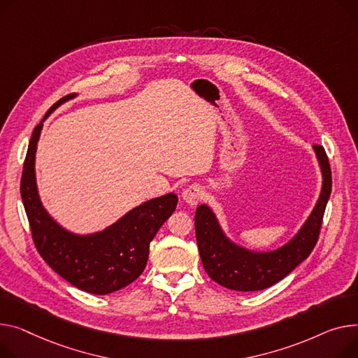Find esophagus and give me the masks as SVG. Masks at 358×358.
Returning a JSON list of instances; mask_svg holds the SVG:
<instances>
[{"label": "esophagus", "mask_w": 358, "mask_h": 358, "mask_svg": "<svg viewBox=\"0 0 358 358\" xmlns=\"http://www.w3.org/2000/svg\"><path fill=\"white\" fill-rule=\"evenodd\" d=\"M201 197H203V189H201V187L197 185V184L188 185V187L184 189V192H182V199H184V201H185L187 204H189V206L199 204L200 200H201Z\"/></svg>", "instance_id": "esophagus-1"}]
</instances>
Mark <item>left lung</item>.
Returning <instances> with one entry per match:
<instances>
[{
    "label": "left lung",
    "instance_id": "left-lung-1",
    "mask_svg": "<svg viewBox=\"0 0 358 358\" xmlns=\"http://www.w3.org/2000/svg\"><path fill=\"white\" fill-rule=\"evenodd\" d=\"M313 150L322 174L320 197L296 234L288 243L275 250L257 252L231 242L213 210L207 204L197 207L194 217L197 246L203 266L214 282L233 291H262L291 273L311 255L318 242L324 211L332 187L325 150L317 144L313 145Z\"/></svg>",
    "mask_w": 358,
    "mask_h": 358
}]
</instances>
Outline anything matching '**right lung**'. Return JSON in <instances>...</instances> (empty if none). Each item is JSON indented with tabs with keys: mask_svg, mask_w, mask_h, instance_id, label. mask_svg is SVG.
Masks as SVG:
<instances>
[{
	"mask_svg": "<svg viewBox=\"0 0 358 358\" xmlns=\"http://www.w3.org/2000/svg\"><path fill=\"white\" fill-rule=\"evenodd\" d=\"M78 94L56 102L34 128L21 177V199L33 241L40 256L56 273L73 287L94 295H108L132 283L147 266L150 243L159 227L174 213V193L151 199L134 207L106 229L78 234L60 226L40 200L36 180L37 142L45 117Z\"/></svg>",
	"mask_w": 358,
	"mask_h": 358,
	"instance_id": "1",
	"label": "right lung"
}]
</instances>
